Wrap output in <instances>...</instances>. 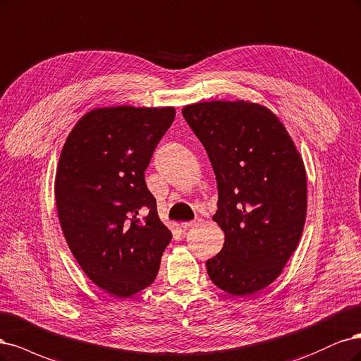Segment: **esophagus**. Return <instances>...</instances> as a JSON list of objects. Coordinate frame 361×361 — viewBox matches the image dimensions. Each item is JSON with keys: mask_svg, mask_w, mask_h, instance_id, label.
I'll list each match as a JSON object with an SVG mask.
<instances>
[{"mask_svg": "<svg viewBox=\"0 0 361 361\" xmlns=\"http://www.w3.org/2000/svg\"><path fill=\"white\" fill-rule=\"evenodd\" d=\"M201 222H202L201 219H195V220H192V222H183V224H181V228H183V229L195 228V226H197V225H201Z\"/></svg>", "mask_w": 361, "mask_h": 361, "instance_id": "1", "label": "esophagus"}]
</instances>
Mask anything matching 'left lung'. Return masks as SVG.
I'll return each instance as SVG.
<instances>
[{
  "label": "left lung",
  "instance_id": "1",
  "mask_svg": "<svg viewBox=\"0 0 361 361\" xmlns=\"http://www.w3.org/2000/svg\"><path fill=\"white\" fill-rule=\"evenodd\" d=\"M181 112L217 180L213 220L225 243L207 261L208 276L225 293L250 297L276 281L303 234V159L281 120L262 104L212 100Z\"/></svg>",
  "mask_w": 361,
  "mask_h": 361
}]
</instances>
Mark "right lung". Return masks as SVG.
Wrapping results in <instances>:
<instances>
[{
	"label": "right lung",
	"instance_id": "right-lung-1",
	"mask_svg": "<svg viewBox=\"0 0 361 361\" xmlns=\"http://www.w3.org/2000/svg\"><path fill=\"white\" fill-rule=\"evenodd\" d=\"M173 117L172 106L96 108L61 149L55 201L63 234L90 281L114 297L153 283L172 238L144 172Z\"/></svg>",
	"mask_w": 361,
	"mask_h": 361
}]
</instances>
